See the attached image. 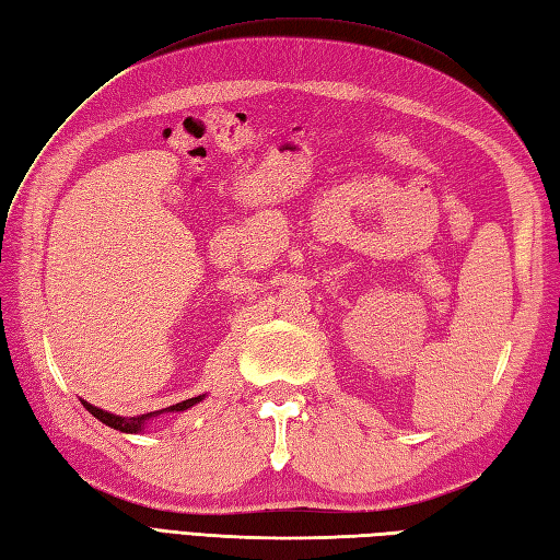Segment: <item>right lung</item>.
Returning <instances> with one entry per match:
<instances>
[{"instance_id": "1", "label": "right lung", "mask_w": 560, "mask_h": 560, "mask_svg": "<svg viewBox=\"0 0 560 560\" xmlns=\"http://www.w3.org/2000/svg\"><path fill=\"white\" fill-rule=\"evenodd\" d=\"M206 399V395H198V397H191V399H184V402H177V405H172V407H167V409H158V411H149V413H139V417H118V413H110V411H104V409H98V407H94V405H90V402H84V399H80L82 402V407L88 409L94 419H98L102 423H106L108 428H113V430H120V433H143V428H147V423L149 421H153V419H158L161 417V413H177V411H186V409H191L194 405H198V402H203Z\"/></svg>"}]
</instances>
